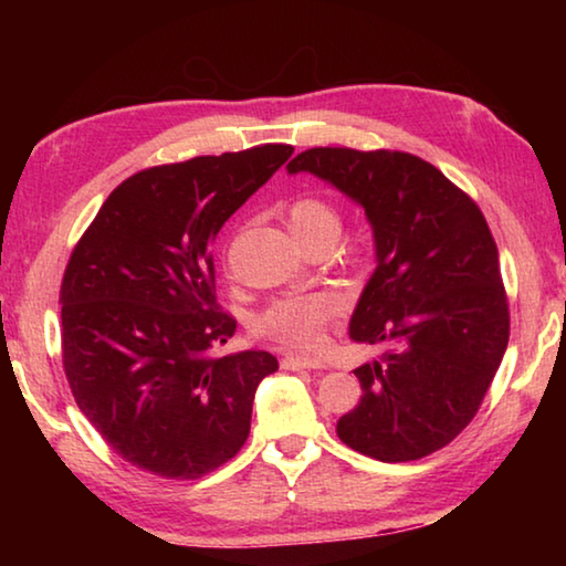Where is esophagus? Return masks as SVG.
Masks as SVG:
<instances>
[{
    "mask_svg": "<svg viewBox=\"0 0 566 566\" xmlns=\"http://www.w3.org/2000/svg\"><path fill=\"white\" fill-rule=\"evenodd\" d=\"M282 369L290 371H302V369H324L319 359H300V357H286L282 359Z\"/></svg>",
    "mask_w": 566,
    "mask_h": 566,
    "instance_id": "esophagus-1",
    "label": "esophagus"
}]
</instances>
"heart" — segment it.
<instances>
[{
    "label": "heart",
    "instance_id": "obj_1",
    "mask_svg": "<svg viewBox=\"0 0 566 566\" xmlns=\"http://www.w3.org/2000/svg\"><path fill=\"white\" fill-rule=\"evenodd\" d=\"M286 224L300 244L324 234L337 239L342 227L339 214L327 202L314 197H302L292 202L286 209ZM337 310L339 302L329 294L284 296L262 312V317L256 319V332L286 352H312L322 339L324 324Z\"/></svg>",
    "mask_w": 566,
    "mask_h": 566
}]
</instances>
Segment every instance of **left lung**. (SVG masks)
Instances as JSON below:
<instances>
[{
	"label": "left lung",
	"mask_w": 566,
	"mask_h": 566,
	"mask_svg": "<svg viewBox=\"0 0 566 566\" xmlns=\"http://www.w3.org/2000/svg\"><path fill=\"white\" fill-rule=\"evenodd\" d=\"M286 171L342 191L375 239L349 337L385 352L354 369L361 399L337 421L339 439L379 462L437 452L474 419L510 342L490 227L442 171L405 151L317 147Z\"/></svg>",
	"instance_id": "obj_1"
}]
</instances>
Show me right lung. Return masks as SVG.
Masks as SVG:
<instances>
[{
    "instance_id": "add662e5",
    "label": "right lung",
    "mask_w": 566,
    "mask_h": 566,
    "mask_svg": "<svg viewBox=\"0 0 566 566\" xmlns=\"http://www.w3.org/2000/svg\"><path fill=\"white\" fill-rule=\"evenodd\" d=\"M264 145L139 171L112 191L66 264L64 371L76 405L124 462L199 479L249 437L264 349L207 357L237 322L214 300L219 229L292 157Z\"/></svg>"
}]
</instances>
